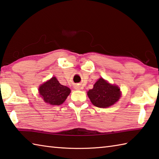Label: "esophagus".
<instances>
[{
	"label": "esophagus",
	"mask_w": 159,
	"mask_h": 159,
	"mask_svg": "<svg viewBox=\"0 0 159 159\" xmlns=\"http://www.w3.org/2000/svg\"><path fill=\"white\" fill-rule=\"evenodd\" d=\"M75 89H80V87H79V86H75Z\"/></svg>",
	"instance_id": "obj_1"
}]
</instances>
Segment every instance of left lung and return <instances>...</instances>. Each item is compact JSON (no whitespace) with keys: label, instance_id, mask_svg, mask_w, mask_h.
I'll list each match as a JSON object with an SVG mask.
<instances>
[{"label":"left lung","instance_id":"left-lung-1","mask_svg":"<svg viewBox=\"0 0 159 159\" xmlns=\"http://www.w3.org/2000/svg\"><path fill=\"white\" fill-rule=\"evenodd\" d=\"M88 95L94 106L105 108L119 101L120 91L119 87L111 85L101 78L94 84L93 89L89 90Z\"/></svg>","mask_w":159,"mask_h":159}]
</instances>
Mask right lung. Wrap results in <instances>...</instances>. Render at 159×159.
<instances>
[{"label":"right lung","instance_id":"obj_1","mask_svg":"<svg viewBox=\"0 0 159 159\" xmlns=\"http://www.w3.org/2000/svg\"><path fill=\"white\" fill-rule=\"evenodd\" d=\"M71 90L62 85L56 77H52L39 88V94L45 102L52 105H60L66 100Z\"/></svg>","mask_w":159,"mask_h":159}]
</instances>
